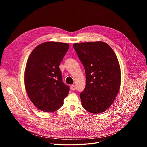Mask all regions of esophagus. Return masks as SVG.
<instances>
[{
    "label": "esophagus",
    "instance_id": "34e87169",
    "mask_svg": "<svg viewBox=\"0 0 147 147\" xmlns=\"http://www.w3.org/2000/svg\"><path fill=\"white\" fill-rule=\"evenodd\" d=\"M70 88H71V90H76V86H75L74 85H71V86H70Z\"/></svg>",
    "mask_w": 147,
    "mask_h": 147
}]
</instances>
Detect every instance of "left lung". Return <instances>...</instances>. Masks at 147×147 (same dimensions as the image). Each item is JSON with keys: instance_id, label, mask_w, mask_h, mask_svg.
Masks as SVG:
<instances>
[{"instance_id": "1", "label": "left lung", "mask_w": 147, "mask_h": 147, "mask_svg": "<svg viewBox=\"0 0 147 147\" xmlns=\"http://www.w3.org/2000/svg\"><path fill=\"white\" fill-rule=\"evenodd\" d=\"M84 67L86 88L81 94L82 107L98 114L112 105L119 93L121 71L117 56L107 43L102 41L73 44Z\"/></svg>"}]
</instances>
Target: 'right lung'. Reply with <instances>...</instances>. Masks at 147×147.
Listing matches in <instances>:
<instances>
[{
	"label": "right lung",
	"instance_id": "obj_1",
	"mask_svg": "<svg viewBox=\"0 0 147 147\" xmlns=\"http://www.w3.org/2000/svg\"><path fill=\"white\" fill-rule=\"evenodd\" d=\"M69 48L67 43L45 42L31 53L26 67L27 94L39 110L55 112L63 105L69 87L62 81L59 65Z\"/></svg>",
	"mask_w": 147,
	"mask_h": 147
}]
</instances>
